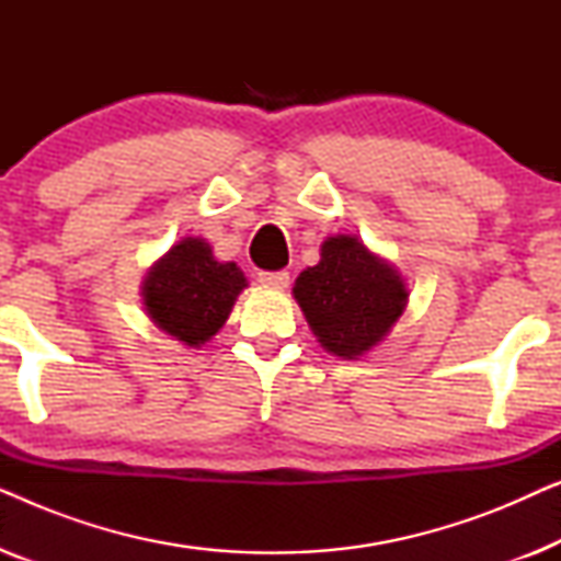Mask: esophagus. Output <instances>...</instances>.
<instances>
[{
	"label": "esophagus",
	"instance_id": "34e87169",
	"mask_svg": "<svg viewBox=\"0 0 561 561\" xmlns=\"http://www.w3.org/2000/svg\"><path fill=\"white\" fill-rule=\"evenodd\" d=\"M257 280L267 288H288L290 275L286 271H263L257 275Z\"/></svg>",
	"mask_w": 561,
	"mask_h": 561
}]
</instances>
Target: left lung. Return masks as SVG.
I'll list each match as a JSON object with an SVG mask.
<instances>
[{
	"label": "left lung",
	"instance_id": "1",
	"mask_svg": "<svg viewBox=\"0 0 561 561\" xmlns=\"http://www.w3.org/2000/svg\"><path fill=\"white\" fill-rule=\"evenodd\" d=\"M294 296L321 347L355 359L390 332L409 294L401 275L363 242L336 234L321 244L319 265L298 275Z\"/></svg>",
	"mask_w": 561,
	"mask_h": 561
}]
</instances>
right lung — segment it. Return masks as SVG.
<instances>
[{"instance_id":"1","label":"right lung","mask_w":561,"mask_h":561,"mask_svg":"<svg viewBox=\"0 0 561 561\" xmlns=\"http://www.w3.org/2000/svg\"><path fill=\"white\" fill-rule=\"evenodd\" d=\"M248 286L234 263L214 260L211 248L186 237L160 257L145 278V306L152 321L188 347L209 342Z\"/></svg>"}]
</instances>
